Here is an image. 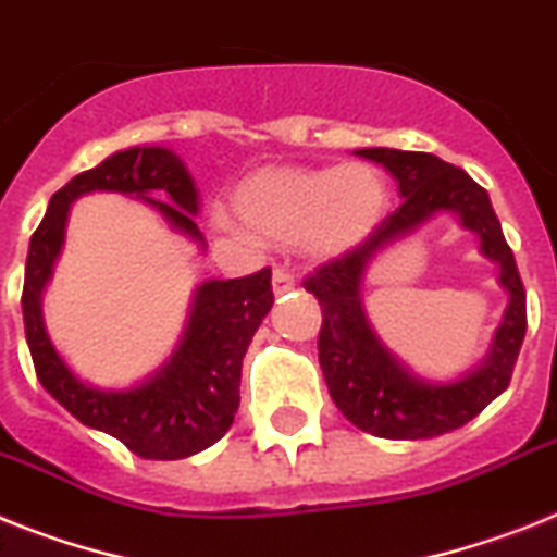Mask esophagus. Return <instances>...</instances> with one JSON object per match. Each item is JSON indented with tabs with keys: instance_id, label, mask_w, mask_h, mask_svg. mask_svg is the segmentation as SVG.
Masks as SVG:
<instances>
[{
	"instance_id": "esophagus-1",
	"label": "esophagus",
	"mask_w": 557,
	"mask_h": 557,
	"mask_svg": "<svg viewBox=\"0 0 557 557\" xmlns=\"http://www.w3.org/2000/svg\"><path fill=\"white\" fill-rule=\"evenodd\" d=\"M271 283H274V294H286L294 288V274L288 269H283V265H277L274 274H271Z\"/></svg>"
}]
</instances>
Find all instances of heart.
<instances>
[{
    "instance_id": "b5f03b06",
    "label": "heart",
    "mask_w": 557,
    "mask_h": 557,
    "mask_svg": "<svg viewBox=\"0 0 557 557\" xmlns=\"http://www.w3.org/2000/svg\"><path fill=\"white\" fill-rule=\"evenodd\" d=\"M388 206V185L369 162L341 169H265L239 185V220L274 243H297L334 257L374 232Z\"/></svg>"
}]
</instances>
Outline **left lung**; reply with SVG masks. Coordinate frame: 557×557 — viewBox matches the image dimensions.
I'll use <instances>...</instances> for the list:
<instances>
[{
	"label": "left lung",
	"instance_id": "1",
	"mask_svg": "<svg viewBox=\"0 0 557 557\" xmlns=\"http://www.w3.org/2000/svg\"><path fill=\"white\" fill-rule=\"evenodd\" d=\"M357 157L381 162L397 180L404 202L357 248L320 265L302 280L306 292L323 309L318 351L329 395L357 429L388 441H420L446 435L478 418L512 381L515 360L527 334V292L506 246L490 194L467 171L443 162L435 153L360 148ZM441 210H449L482 239L484 256L499 263V282L510 294L499 332L487 360L467 379L432 384L411 375L388 352L364 320L362 274L373 255L405 236Z\"/></svg>",
	"mask_w": 557,
	"mask_h": 557
}]
</instances>
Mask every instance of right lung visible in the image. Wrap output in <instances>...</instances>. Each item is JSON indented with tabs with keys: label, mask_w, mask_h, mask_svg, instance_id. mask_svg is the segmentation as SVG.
<instances>
[{
	"label": "right lung",
	"mask_w": 557,
	"mask_h": 557,
	"mask_svg": "<svg viewBox=\"0 0 557 557\" xmlns=\"http://www.w3.org/2000/svg\"><path fill=\"white\" fill-rule=\"evenodd\" d=\"M90 191L139 197L157 208L171 228L206 248V237L194 223L200 197L183 160L169 148H125L99 162L97 169L76 174L48 202V214L30 237L25 263L22 318L36 377L79 423L116 437L139 458H191L232 429L239 406L243 357L274 302L271 269L248 277L202 283L194 292L191 314L180 346L148 381L108 392L88 386L67 369L45 332L42 292L65 243L71 202ZM148 193H160L170 202L153 201Z\"/></svg>",
	"instance_id": "obj_1"
}]
</instances>
